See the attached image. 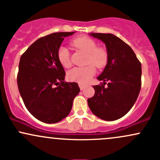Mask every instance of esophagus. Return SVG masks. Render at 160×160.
Returning <instances> with one entry per match:
<instances>
[{
    "label": "esophagus",
    "mask_w": 160,
    "mask_h": 160,
    "mask_svg": "<svg viewBox=\"0 0 160 160\" xmlns=\"http://www.w3.org/2000/svg\"><path fill=\"white\" fill-rule=\"evenodd\" d=\"M79 87H80V90H83V89L86 88V86L83 85V84H81V83H79Z\"/></svg>",
    "instance_id": "obj_1"
}]
</instances>
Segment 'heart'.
Instances as JSON below:
<instances>
[{"label":"heart","instance_id":"heart-1","mask_svg":"<svg viewBox=\"0 0 160 160\" xmlns=\"http://www.w3.org/2000/svg\"><path fill=\"white\" fill-rule=\"evenodd\" d=\"M72 44L76 48L81 49L87 53V64H92L97 68H102L106 64L108 56L104 49L97 48V44L91 38L83 36L79 37L72 41ZM58 60L64 67H69L70 52L66 46H61L58 52ZM96 73V68L92 64L86 67L73 68L68 72V77L72 81L77 82L81 84H87L90 81L92 77Z\"/></svg>","mask_w":160,"mask_h":160}]
</instances>
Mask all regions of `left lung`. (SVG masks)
I'll use <instances>...</instances> for the list:
<instances>
[{
	"instance_id": "1",
	"label": "left lung",
	"mask_w": 160,
	"mask_h": 160,
	"mask_svg": "<svg viewBox=\"0 0 160 160\" xmlns=\"http://www.w3.org/2000/svg\"><path fill=\"white\" fill-rule=\"evenodd\" d=\"M106 47L108 60L97 77L108 87L92 86L95 95L87 99L92 113L106 121H115L125 115L134 105L141 87V64L132 48L111 33H89Z\"/></svg>"
}]
</instances>
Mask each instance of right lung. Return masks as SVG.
<instances>
[{
  "label": "right lung",
  "mask_w": 160,
  "mask_h": 160,
  "mask_svg": "<svg viewBox=\"0 0 160 160\" xmlns=\"http://www.w3.org/2000/svg\"><path fill=\"white\" fill-rule=\"evenodd\" d=\"M71 32H54L36 40L20 58L17 85L26 108L47 124L61 122L69 115L80 92L77 83L64 82L65 72L58 52Z\"/></svg>",
  "instance_id": "right-lung-1"
}]
</instances>
